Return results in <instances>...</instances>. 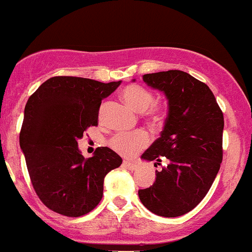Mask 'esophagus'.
<instances>
[{"mask_svg": "<svg viewBox=\"0 0 252 252\" xmlns=\"http://www.w3.org/2000/svg\"><path fill=\"white\" fill-rule=\"evenodd\" d=\"M123 166L129 170H136L138 168V166L134 162H130V161H123Z\"/></svg>", "mask_w": 252, "mask_h": 252, "instance_id": "obj_1", "label": "esophagus"}]
</instances>
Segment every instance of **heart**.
Masks as SVG:
<instances>
[{
    "mask_svg": "<svg viewBox=\"0 0 252 252\" xmlns=\"http://www.w3.org/2000/svg\"><path fill=\"white\" fill-rule=\"evenodd\" d=\"M121 96L130 108L137 112H143L144 116L152 122L162 120L163 108L160 104L154 103V94L148 89L138 84H130L121 91ZM148 143L149 136L143 130H137L131 134H116L109 141L110 147L124 156L135 155L141 149L146 148Z\"/></svg>",
    "mask_w": 252,
    "mask_h": 252,
    "instance_id": "heart-1",
    "label": "heart"
}]
</instances>
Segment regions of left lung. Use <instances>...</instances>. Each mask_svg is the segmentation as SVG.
I'll return each instance as SVG.
<instances>
[{"instance_id":"left-lung-1","label":"left lung","mask_w":252,"mask_h":252,"mask_svg":"<svg viewBox=\"0 0 252 252\" xmlns=\"http://www.w3.org/2000/svg\"><path fill=\"white\" fill-rule=\"evenodd\" d=\"M143 80L166 94L168 116L141 156L166 164L138 196L150 212L173 218L194 209L212 186L222 161L224 116L209 86L186 72L148 73Z\"/></svg>"}]
</instances>
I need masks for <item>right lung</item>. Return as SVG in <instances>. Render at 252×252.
<instances>
[{
    "label": "right lung",
    "instance_id": "add662e5",
    "mask_svg": "<svg viewBox=\"0 0 252 252\" xmlns=\"http://www.w3.org/2000/svg\"><path fill=\"white\" fill-rule=\"evenodd\" d=\"M120 84L52 77L26 104L20 147L34 190L59 215L80 217L94 210L102 200L105 175L122 163L108 147L97 148L89 158L78 149L84 131L98 126L102 99Z\"/></svg>",
    "mask_w": 252,
    "mask_h": 252
}]
</instances>
